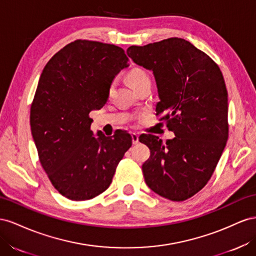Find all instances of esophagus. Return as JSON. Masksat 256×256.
<instances>
[{
    "mask_svg": "<svg viewBox=\"0 0 256 256\" xmlns=\"http://www.w3.org/2000/svg\"><path fill=\"white\" fill-rule=\"evenodd\" d=\"M132 142H133V144H137L140 142V136H138L136 133L132 134Z\"/></svg>",
    "mask_w": 256,
    "mask_h": 256,
    "instance_id": "1",
    "label": "esophagus"
}]
</instances>
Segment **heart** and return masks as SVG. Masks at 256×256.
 <instances>
[{
	"label": "heart",
	"mask_w": 256,
	"mask_h": 256,
	"mask_svg": "<svg viewBox=\"0 0 256 256\" xmlns=\"http://www.w3.org/2000/svg\"><path fill=\"white\" fill-rule=\"evenodd\" d=\"M126 78H128V84L132 86L135 90L138 86H142L144 82L150 80L148 72L140 68H134L132 70H130L128 75H126ZM112 88V86H110V89Z\"/></svg>",
	"instance_id": "obj_1"
}]
</instances>
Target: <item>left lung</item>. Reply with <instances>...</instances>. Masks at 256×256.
I'll use <instances>...</instances> for the list:
<instances>
[{
  "label": "left lung",
  "instance_id": "8db88e82",
  "mask_svg": "<svg viewBox=\"0 0 256 256\" xmlns=\"http://www.w3.org/2000/svg\"><path fill=\"white\" fill-rule=\"evenodd\" d=\"M126 52L153 72L160 98L156 114L176 135L166 144L154 135L140 137L151 152L142 164L144 181L160 196L186 200L207 184L228 138L222 72L209 56L178 38L130 46Z\"/></svg>",
  "mask_w": 256,
  "mask_h": 256
}]
</instances>
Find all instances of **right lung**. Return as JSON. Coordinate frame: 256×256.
Instances as JSON below:
<instances>
[{"instance_id":"obj_1","label":"right lung","mask_w":256,"mask_h":256,"mask_svg":"<svg viewBox=\"0 0 256 256\" xmlns=\"http://www.w3.org/2000/svg\"><path fill=\"white\" fill-rule=\"evenodd\" d=\"M128 58L118 46L77 40L44 68L30 112L40 162L56 191L72 200H86L110 186L132 137L120 132L94 135L89 114L103 107Z\"/></svg>"}]
</instances>
